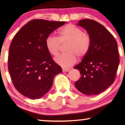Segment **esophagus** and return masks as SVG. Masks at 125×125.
Returning a JSON list of instances; mask_svg holds the SVG:
<instances>
[{
	"instance_id": "1",
	"label": "esophagus",
	"mask_w": 125,
	"mask_h": 125,
	"mask_svg": "<svg viewBox=\"0 0 125 125\" xmlns=\"http://www.w3.org/2000/svg\"><path fill=\"white\" fill-rule=\"evenodd\" d=\"M70 69L69 68H62V71L63 72H68L69 71Z\"/></svg>"
}]
</instances>
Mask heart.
Here are the masks:
<instances>
[{
	"mask_svg": "<svg viewBox=\"0 0 125 125\" xmlns=\"http://www.w3.org/2000/svg\"><path fill=\"white\" fill-rule=\"evenodd\" d=\"M59 37L49 35L45 39L47 50L53 56L57 55L61 44L67 42L65 47L66 52L59 54L55 61L60 65L67 67L76 62L77 57H84L89 51L91 39L86 32L73 24H68L58 32Z\"/></svg>",
	"mask_w": 125,
	"mask_h": 125,
	"instance_id": "b5f03b06",
	"label": "heart"
}]
</instances>
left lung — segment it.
I'll return each instance as SVG.
<instances>
[{
	"mask_svg": "<svg viewBox=\"0 0 125 125\" xmlns=\"http://www.w3.org/2000/svg\"><path fill=\"white\" fill-rule=\"evenodd\" d=\"M77 25L87 31L91 44L86 55L74 66L81 76L74 85L82 93L98 94L115 80L119 63L117 42L107 29L95 20L83 19Z\"/></svg>",
	"mask_w": 125,
	"mask_h": 125,
	"instance_id": "obj_1",
	"label": "left lung"
}]
</instances>
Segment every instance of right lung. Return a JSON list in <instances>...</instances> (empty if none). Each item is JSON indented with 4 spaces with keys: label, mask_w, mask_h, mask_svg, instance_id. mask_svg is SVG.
Here are the masks:
<instances>
[{
    "label": "right lung",
    "mask_w": 125,
    "mask_h": 125,
    "mask_svg": "<svg viewBox=\"0 0 125 125\" xmlns=\"http://www.w3.org/2000/svg\"><path fill=\"white\" fill-rule=\"evenodd\" d=\"M65 21L34 19L20 29L9 50L8 69L13 86L22 94L38 99L52 86L53 78L62 72L45 46V39Z\"/></svg>",
    "instance_id": "add662e5"
}]
</instances>
